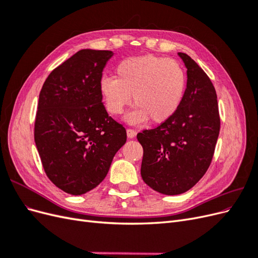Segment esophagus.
<instances>
[{
  "mask_svg": "<svg viewBox=\"0 0 258 258\" xmlns=\"http://www.w3.org/2000/svg\"><path fill=\"white\" fill-rule=\"evenodd\" d=\"M137 136V131L134 129H127V137L129 139H134Z\"/></svg>",
  "mask_w": 258,
  "mask_h": 258,
  "instance_id": "34e87169",
  "label": "esophagus"
}]
</instances>
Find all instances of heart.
<instances>
[{
  "mask_svg": "<svg viewBox=\"0 0 258 258\" xmlns=\"http://www.w3.org/2000/svg\"><path fill=\"white\" fill-rule=\"evenodd\" d=\"M116 79L103 77L100 91L106 110L120 115L131 104L136 107L126 117L131 124L148 118L163 123L177 112L185 92V72L176 61L157 56L132 57L121 61L115 70Z\"/></svg>",
  "mask_w": 258,
  "mask_h": 258,
  "instance_id": "b5f03b06",
  "label": "heart"
}]
</instances>
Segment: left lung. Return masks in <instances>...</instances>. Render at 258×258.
I'll use <instances>...</instances> for the list:
<instances>
[{
    "instance_id": "obj_1",
    "label": "left lung",
    "mask_w": 258,
    "mask_h": 258,
    "mask_svg": "<svg viewBox=\"0 0 258 258\" xmlns=\"http://www.w3.org/2000/svg\"><path fill=\"white\" fill-rule=\"evenodd\" d=\"M177 54L187 69L181 106L168 121L137 136L143 147V181L169 196L190 189L205 175L221 126L212 82L188 54Z\"/></svg>"
}]
</instances>
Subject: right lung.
I'll return each instance as SVG.
<instances>
[{
  "instance_id": "add662e5",
  "label": "right lung",
  "mask_w": 258,
  "mask_h": 258,
  "mask_svg": "<svg viewBox=\"0 0 258 258\" xmlns=\"http://www.w3.org/2000/svg\"><path fill=\"white\" fill-rule=\"evenodd\" d=\"M111 50L82 49L46 79L38 99L34 141L50 181L79 196L97 187L126 143L127 134L108 116L100 82Z\"/></svg>"
}]
</instances>
